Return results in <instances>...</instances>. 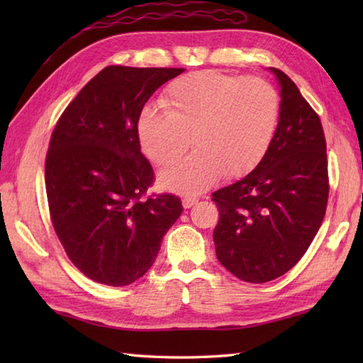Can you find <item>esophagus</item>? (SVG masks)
<instances>
[{
    "instance_id": "34e87169",
    "label": "esophagus",
    "mask_w": 363,
    "mask_h": 363,
    "mask_svg": "<svg viewBox=\"0 0 363 363\" xmlns=\"http://www.w3.org/2000/svg\"><path fill=\"white\" fill-rule=\"evenodd\" d=\"M198 201H199V199H198L196 196L187 195V196H184V198H182V206L186 207V209H190V207H191V206H195Z\"/></svg>"
}]
</instances>
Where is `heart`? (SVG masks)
Here are the masks:
<instances>
[{
    "label": "heart",
    "mask_w": 363,
    "mask_h": 363,
    "mask_svg": "<svg viewBox=\"0 0 363 363\" xmlns=\"http://www.w3.org/2000/svg\"><path fill=\"white\" fill-rule=\"evenodd\" d=\"M164 112L145 107L137 117L142 151L154 164H173L191 145L196 151L160 173L165 189L198 194L218 179H238L257 168L272 146L281 99L268 81L215 70L181 76L160 98Z\"/></svg>",
    "instance_id": "b5f03b06"
}]
</instances>
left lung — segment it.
I'll use <instances>...</instances> for the list:
<instances>
[{
    "instance_id": "obj_1",
    "label": "left lung",
    "mask_w": 363,
    "mask_h": 363,
    "mask_svg": "<svg viewBox=\"0 0 363 363\" xmlns=\"http://www.w3.org/2000/svg\"><path fill=\"white\" fill-rule=\"evenodd\" d=\"M281 115L267 156L243 179L212 194L220 211L213 229L220 264L238 279L273 281L295 267L325 218L329 176L318 113L284 72Z\"/></svg>"
}]
</instances>
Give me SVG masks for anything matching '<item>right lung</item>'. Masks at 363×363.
I'll use <instances>...</instances> for the list:
<instances>
[{"mask_svg": "<svg viewBox=\"0 0 363 363\" xmlns=\"http://www.w3.org/2000/svg\"><path fill=\"white\" fill-rule=\"evenodd\" d=\"M182 72L106 67L52 129L45 159L50 217L68 259L98 284L140 279L184 211L176 195H146L154 172L137 137L145 103Z\"/></svg>", "mask_w": 363, "mask_h": 363, "instance_id": "obj_1", "label": "right lung"}]
</instances>
